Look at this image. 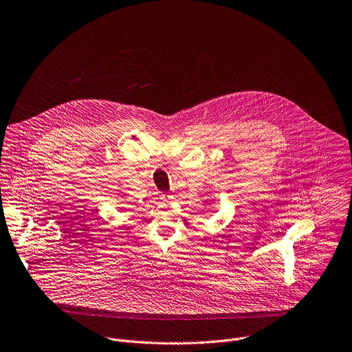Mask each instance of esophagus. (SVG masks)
Returning a JSON list of instances; mask_svg holds the SVG:
<instances>
[{
    "instance_id": "34e87169",
    "label": "esophagus",
    "mask_w": 352,
    "mask_h": 352,
    "mask_svg": "<svg viewBox=\"0 0 352 352\" xmlns=\"http://www.w3.org/2000/svg\"><path fill=\"white\" fill-rule=\"evenodd\" d=\"M159 199H160L162 201H171V200H173V196L168 195V193H162Z\"/></svg>"
}]
</instances>
